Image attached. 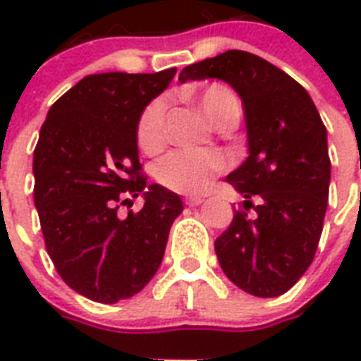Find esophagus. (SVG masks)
<instances>
[{
	"label": "esophagus",
	"mask_w": 361,
	"mask_h": 361,
	"mask_svg": "<svg viewBox=\"0 0 361 361\" xmlns=\"http://www.w3.org/2000/svg\"><path fill=\"white\" fill-rule=\"evenodd\" d=\"M202 202H204L202 197H192V195L191 197H185V204L187 206H191V208L192 206H200Z\"/></svg>",
	"instance_id": "obj_1"
}]
</instances>
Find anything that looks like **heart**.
I'll use <instances>...</instances> for the list:
<instances>
[{
  "label": "heart",
  "mask_w": 361,
  "mask_h": 361,
  "mask_svg": "<svg viewBox=\"0 0 361 361\" xmlns=\"http://www.w3.org/2000/svg\"><path fill=\"white\" fill-rule=\"evenodd\" d=\"M198 104L209 120L219 125L225 120H240L241 104L236 93L223 84H212L198 93ZM164 116L166 101L153 99L142 110L136 123V142L144 152H157L164 142ZM226 169L221 153L197 152V149H176L159 159L153 166V176L159 185L170 191L195 195L202 192L215 176Z\"/></svg>",
  "instance_id": "obj_1"
}]
</instances>
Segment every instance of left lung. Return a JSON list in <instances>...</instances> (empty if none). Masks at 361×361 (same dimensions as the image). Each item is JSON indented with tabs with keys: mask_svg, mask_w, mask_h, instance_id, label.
Masks as SVG:
<instances>
[{
	"mask_svg": "<svg viewBox=\"0 0 361 361\" xmlns=\"http://www.w3.org/2000/svg\"><path fill=\"white\" fill-rule=\"evenodd\" d=\"M200 78H221L240 93L249 136V157L226 178L247 200L215 240L221 268L252 296H281L311 266L324 226L326 127L309 93L251 52L228 50L180 73L181 82ZM251 207L255 218L246 215Z\"/></svg>",
	"mask_w": 361,
	"mask_h": 361,
	"instance_id": "left-lung-1",
	"label": "left lung"
}]
</instances>
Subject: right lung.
Here are the masks:
<instances>
[{
	"label": "right lung",
	"mask_w": 361,
	"mask_h": 361,
	"mask_svg": "<svg viewBox=\"0 0 361 361\" xmlns=\"http://www.w3.org/2000/svg\"><path fill=\"white\" fill-rule=\"evenodd\" d=\"M174 75L176 67L86 76L52 104L39 133L33 200L44 247L59 277L93 302H120L152 281L183 209L176 192L146 187L136 147L142 110ZM138 194L141 212L121 216Z\"/></svg>",
	"instance_id": "obj_1"
}]
</instances>
